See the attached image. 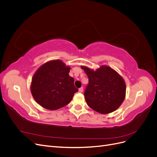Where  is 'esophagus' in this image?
I'll return each instance as SVG.
<instances>
[{
	"label": "esophagus",
	"instance_id": "34e87169",
	"mask_svg": "<svg viewBox=\"0 0 157 157\" xmlns=\"http://www.w3.org/2000/svg\"><path fill=\"white\" fill-rule=\"evenodd\" d=\"M78 92H80V93H82V92H83V87L80 88L78 89Z\"/></svg>",
	"mask_w": 157,
	"mask_h": 157
}]
</instances>
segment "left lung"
<instances>
[{
	"instance_id": "8db88e82",
	"label": "left lung",
	"mask_w": 157,
	"mask_h": 157,
	"mask_svg": "<svg viewBox=\"0 0 157 157\" xmlns=\"http://www.w3.org/2000/svg\"><path fill=\"white\" fill-rule=\"evenodd\" d=\"M81 68L89 79L84 94L88 105L101 114L115 111L126 96V88L123 78L107 65H102L96 71L86 66H81Z\"/></svg>"
}]
</instances>
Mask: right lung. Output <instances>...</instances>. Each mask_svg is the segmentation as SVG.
<instances>
[{
	"mask_svg": "<svg viewBox=\"0 0 157 157\" xmlns=\"http://www.w3.org/2000/svg\"><path fill=\"white\" fill-rule=\"evenodd\" d=\"M71 68L62 61H49L36 70L32 78L31 92L40 106L49 110H56L72 100L78 89L75 80L69 76Z\"/></svg>",
	"mask_w": 157,
	"mask_h": 157,
	"instance_id": "1",
	"label": "right lung"
}]
</instances>
